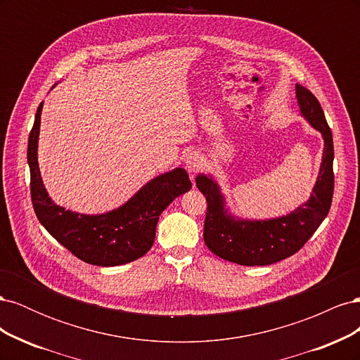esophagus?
<instances>
[{
    "mask_svg": "<svg viewBox=\"0 0 360 360\" xmlns=\"http://www.w3.org/2000/svg\"><path fill=\"white\" fill-rule=\"evenodd\" d=\"M184 163H186V169L191 174H195L202 168L204 158L201 156V153H198V151H191V153H188L186 158H184Z\"/></svg>",
    "mask_w": 360,
    "mask_h": 360,
    "instance_id": "obj_1",
    "label": "esophagus"
}]
</instances>
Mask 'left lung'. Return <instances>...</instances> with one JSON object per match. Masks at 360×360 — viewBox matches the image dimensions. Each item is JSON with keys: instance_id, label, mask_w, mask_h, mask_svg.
Instances as JSON below:
<instances>
[{"instance_id": "obj_1", "label": "left lung", "mask_w": 360, "mask_h": 360, "mask_svg": "<svg viewBox=\"0 0 360 360\" xmlns=\"http://www.w3.org/2000/svg\"><path fill=\"white\" fill-rule=\"evenodd\" d=\"M300 115L324 139L317 181L307 202L285 216L250 221L233 216L225 207L219 184L198 174L197 188L205 197L204 242L214 255L240 266H269L296 254L328 216L333 197V139L321 105L308 89L296 84Z\"/></svg>"}]
</instances>
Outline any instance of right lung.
Listing matches in <instances>:
<instances>
[{"instance_id":"obj_1","label":"right lung","mask_w":360,"mask_h":360,"mask_svg":"<svg viewBox=\"0 0 360 360\" xmlns=\"http://www.w3.org/2000/svg\"><path fill=\"white\" fill-rule=\"evenodd\" d=\"M41 110L43 102L37 108L27 150L31 200L40 224L75 257L93 266H120L147 254L155 242L160 213L180 195L191 191L188 172L174 168L160 174L111 212L84 214L66 210L51 200L40 176L37 147Z\"/></svg>"}]
</instances>
